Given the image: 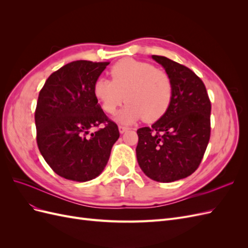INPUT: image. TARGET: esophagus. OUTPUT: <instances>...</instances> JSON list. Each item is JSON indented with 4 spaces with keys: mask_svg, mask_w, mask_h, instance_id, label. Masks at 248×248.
<instances>
[{
    "mask_svg": "<svg viewBox=\"0 0 248 248\" xmlns=\"http://www.w3.org/2000/svg\"><path fill=\"white\" fill-rule=\"evenodd\" d=\"M128 130V127H126V126H122V125H120L119 126V131H120V133H124L125 131H127Z\"/></svg>",
    "mask_w": 248,
    "mask_h": 248,
    "instance_id": "34e87169",
    "label": "esophagus"
}]
</instances>
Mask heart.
<instances>
[{
    "mask_svg": "<svg viewBox=\"0 0 248 248\" xmlns=\"http://www.w3.org/2000/svg\"><path fill=\"white\" fill-rule=\"evenodd\" d=\"M111 80L99 78L93 93L102 109L114 115L125 102L118 121L130 124L141 119L152 123L168 111L172 99V82L169 74L152 64L134 59H123L111 67Z\"/></svg>",
    "mask_w": 248,
    "mask_h": 248,
    "instance_id": "obj_1",
    "label": "heart"
}]
</instances>
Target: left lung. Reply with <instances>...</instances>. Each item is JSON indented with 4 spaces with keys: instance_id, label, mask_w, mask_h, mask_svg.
Wrapping results in <instances>:
<instances>
[{
    "instance_id": "obj_1",
    "label": "left lung",
    "mask_w": 248,
    "mask_h": 248,
    "mask_svg": "<svg viewBox=\"0 0 248 248\" xmlns=\"http://www.w3.org/2000/svg\"><path fill=\"white\" fill-rule=\"evenodd\" d=\"M169 74L174 92L168 111L151 127L138 129L137 158L145 175L174 182L199 168L210 140L211 102L202 79L186 66L152 56Z\"/></svg>"
}]
</instances>
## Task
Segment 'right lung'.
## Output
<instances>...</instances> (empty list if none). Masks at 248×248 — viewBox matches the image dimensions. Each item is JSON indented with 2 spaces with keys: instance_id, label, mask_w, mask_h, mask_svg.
<instances>
[{
  "instance_id": "add662e5",
  "label": "right lung",
  "mask_w": 248,
  "mask_h": 248,
  "mask_svg": "<svg viewBox=\"0 0 248 248\" xmlns=\"http://www.w3.org/2000/svg\"><path fill=\"white\" fill-rule=\"evenodd\" d=\"M108 62L79 60L51 73L35 110L37 145L56 174L77 182L99 176L120 137L118 126L104 114L93 93ZM105 127L89 133L94 126Z\"/></svg>"
}]
</instances>
